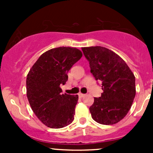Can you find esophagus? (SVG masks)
Returning <instances> with one entry per match:
<instances>
[{"label":"esophagus","instance_id":"34e87169","mask_svg":"<svg viewBox=\"0 0 153 153\" xmlns=\"http://www.w3.org/2000/svg\"><path fill=\"white\" fill-rule=\"evenodd\" d=\"M85 95V94H83V93H79L78 94V96H79V98H83V97Z\"/></svg>","mask_w":153,"mask_h":153}]
</instances>
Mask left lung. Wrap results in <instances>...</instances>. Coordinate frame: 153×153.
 <instances>
[{
	"mask_svg": "<svg viewBox=\"0 0 153 153\" xmlns=\"http://www.w3.org/2000/svg\"><path fill=\"white\" fill-rule=\"evenodd\" d=\"M91 73L101 81L104 92L89 107L94 121L104 125L119 122L128 113L135 96V78L126 62L107 48L83 47Z\"/></svg>",
	"mask_w": 153,
	"mask_h": 153,
	"instance_id": "8db88e82",
	"label": "left lung"
}]
</instances>
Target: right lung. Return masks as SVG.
<instances>
[{"label": "right lung", "instance_id": "right-lung-1", "mask_svg": "<svg viewBox=\"0 0 153 153\" xmlns=\"http://www.w3.org/2000/svg\"><path fill=\"white\" fill-rule=\"evenodd\" d=\"M82 57L73 47L51 49L39 57L27 77V95L38 119L48 127L59 129L73 121L78 95L62 94L61 84L67 72Z\"/></svg>", "mask_w": 153, "mask_h": 153}]
</instances>
